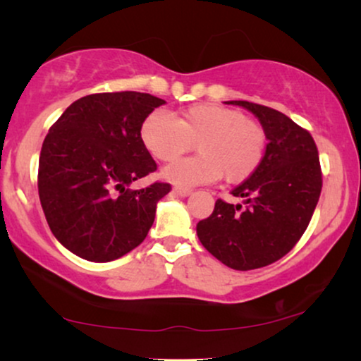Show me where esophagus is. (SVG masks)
Wrapping results in <instances>:
<instances>
[{
    "instance_id": "esophagus-1",
    "label": "esophagus",
    "mask_w": 361,
    "mask_h": 361,
    "mask_svg": "<svg viewBox=\"0 0 361 361\" xmlns=\"http://www.w3.org/2000/svg\"><path fill=\"white\" fill-rule=\"evenodd\" d=\"M174 192L176 195H180V197H187V195H190L192 194V190L190 189H184V187H174Z\"/></svg>"
}]
</instances>
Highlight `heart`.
<instances>
[{
  "instance_id": "obj_1",
  "label": "heart",
  "mask_w": 361,
  "mask_h": 361,
  "mask_svg": "<svg viewBox=\"0 0 361 361\" xmlns=\"http://www.w3.org/2000/svg\"><path fill=\"white\" fill-rule=\"evenodd\" d=\"M140 136L149 154L162 162L176 161L197 145L199 156L177 161L162 172L164 179L180 187L215 182L221 176L230 184H240L258 171L268 147V135L259 123L210 103L185 108L177 120L151 113Z\"/></svg>"
}]
</instances>
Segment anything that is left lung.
<instances>
[{
	"label": "left lung",
	"instance_id": "1",
	"mask_svg": "<svg viewBox=\"0 0 361 361\" xmlns=\"http://www.w3.org/2000/svg\"><path fill=\"white\" fill-rule=\"evenodd\" d=\"M268 135L264 159L250 179L230 192L245 207L219 199L214 214L197 224L205 250L228 268L248 271L283 258L304 235L320 190L322 169L314 137L274 108L245 100Z\"/></svg>",
	"mask_w": 361,
	"mask_h": 361
}]
</instances>
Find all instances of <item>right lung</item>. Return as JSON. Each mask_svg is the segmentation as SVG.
Instances as JSON below:
<instances>
[{
    "label": "right lung",
    "mask_w": 361,
    "mask_h": 361,
    "mask_svg": "<svg viewBox=\"0 0 361 361\" xmlns=\"http://www.w3.org/2000/svg\"><path fill=\"white\" fill-rule=\"evenodd\" d=\"M164 103L141 92L93 93L51 126L39 157V199L54 236L73 255L106 263L147 236L157 202L172 187L128 185L157 169L140 130Z\"/></svg>",
    "instance_id": "add662e5"
}]
</instances>
